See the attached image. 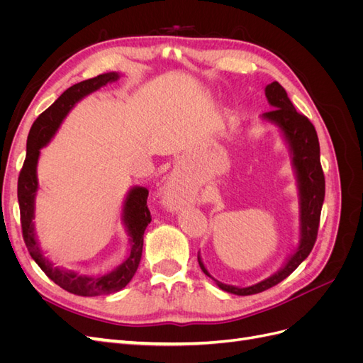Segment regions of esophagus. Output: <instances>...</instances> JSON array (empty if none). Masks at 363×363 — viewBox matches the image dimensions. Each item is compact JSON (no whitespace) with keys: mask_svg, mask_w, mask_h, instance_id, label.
<instances>
[{"mask_svg":"<svg viewBox=\"0 0 363 363\" xmlns=\"http://www.w3.org/2000/svg\"><path fill=\"white\" fill-rule=\"evenodd\" d=\"M163 203L167 207H169L171 211H177L182 206L186 204V199L182 192L180 183L177 180V177H171L164 183L163 188Z\"/></svg>","mask_w":363,"mask_h":363,"instance_id":"34e87169","label":"esophagus"}]
</instances>
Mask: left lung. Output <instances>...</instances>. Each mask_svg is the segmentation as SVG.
Segmentation results:
<instances>
[{"label": "left lung", "instance_id": "left-lung-1", "mask_svg": "<svg viewBox=\"0 0 363 363\" xmlns=\"http://www.w3.org/2000/svg\"><path fill=\"white\" fill-rule=\"evenodd\" d=\"M265 96L272 111L262 113L260 119L263 123L272 124L279 128L281 139L291 155V164L296 179V189H298L300 239L277 272L247 288L225 284L212 277L211 272L204 267V262L199 252L201 271L218 284L219 289L235 295H252L267 291L276 286L277 283L286 279L289 274L298 268L300 263L311 255L315 245L325 195V180L320 160V142H318L313 124L304 115H300L295 111L286 91L279 82H272L265 87Z\"/></svg>", "mask_w": 363, "mask_h": 363}]
</instances>
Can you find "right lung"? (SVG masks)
Listing matches in <instances>:
<instances>
[{
	"label": "right lung",
	"instance_id": "obj_1",
	"mask_svg": "<svg viewBox=\"0 0 363 363\" xmlns=\"http://www.w3.org/2000/svg\"><path fill=\"white\" fill-rule=\"evenodd\" d=\"M119 77V72H106L94 77V79L77 83L65 91L45 112L39 115L30 128L27 138V156L18 179L21 227H23V236L31 259L60 288L80 296H96L118 292L125 288L128 281L133 279L142 257L145 228L151 223V215L147 207L148 189L144 186H133L127 192L123 203L121 221L125 227L130 242L127 259L104 276H84V274H79L72 269L57 267L45 256L39 244L35 221H33L36 215V195L39 191L38 162L40 150L50 144V140L57 133L63 119L72 111L74 106L82 101L84 96L101 89L107 83L116 82Z\"/></svg>",
	"mask_w": 363,
	"mask_h": 363
}]
</instances>
